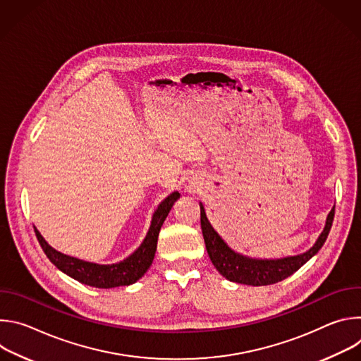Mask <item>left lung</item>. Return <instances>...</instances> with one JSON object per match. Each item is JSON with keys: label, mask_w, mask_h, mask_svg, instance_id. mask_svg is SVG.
<instances>
[{"label": "left lung", "mask_w": 361, "mask_h": 361, "mask_svg": "<svg viewBox=\"0 0 361 361\" xmlns=\"http://www.w3.org/2000/svg\"><path fill=\"white\" fill-rule=\"evenodd\" d=\"M200 212H201L200 220H201V230H202L205 248H207L210 260L213 262L214 267L227 280L240 283V284H247V286H270L295 273L323 247L334 219V207H333V210L327 217L326 227L320 234L317 243L307 252L294 255V257H287V259H281V260H252L234 252L221 240V237L212 227L207 217H205L202 204H200Z\"/></svg>", "instance_id": "obj_1"}]
</instances>
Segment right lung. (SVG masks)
<instances>
[{
    "instance_id": "1",
    "label": "right lung",
    "mask_w": 361,
    "mask_h": 361,
    "mask_svg": "<svg viewBox=\"0 0 361 361\" xmlns=\"http://www.w3.org/2000/svg\"><path fill=\"white\" fill-rule=\"evenodd\" d=\"M177 198H180V192L174 191L159 205V209L152 216L149 230L144 241L141 243V245L128 257V259L117 264L101 266V264H94V263L74 259V257L66 255L54 250L51 245H48V243L42 238V235L37 228H34V231L42 251L48 257V260L59 270L73 277L74 280L97 288H113L120 286H130L135 283L138 279H141L144 273L149 269L154 259V254H156L160 228L166 217L169 216L173 204L177 201Z\"/></svg>"
}]
</instances>
